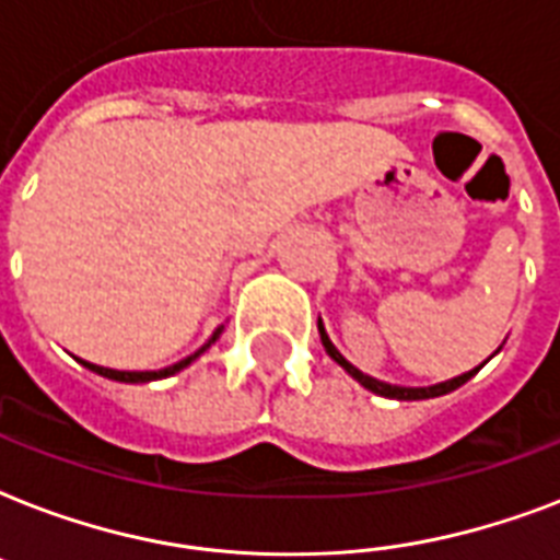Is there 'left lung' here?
<instances>
[{
	"label": "left lung",
	"instance_id": "8db88e82",
	"mask_svg": "<svg viewBox=\"0 0 560 560\" xmlns=\"http://www.w3.org/2000/svg\"><path fill=\"white\" fill-rule=\"evenodd\" d=\"M319 337H323L325 351H328V354H331L334 363H340V366L346 369V372H349L351 377H354V381L360 383V386H366L369 392H374V395H383V398H395V400H424V398H439V395H447V392L459 389L462 383L470 381V377H474V372H477V369H474V372L459 374V377H453V381L435 383V386H392V383H383V381H377V377H369V374H363V372H360V369L351 366L349 360L342 358L340 351L334 349V342L328 340V334H325V328H323V319H319Z\"/></svg>",
	"mask_w": 560,
	"mask_h": 560
}]
</instances>
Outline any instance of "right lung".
Returning a JSON list of instances; mask_svg holds the SVG:
<instances>
[{
  "mask_svg": "<svg viewBox=\"0 0 560 560\" xmlns=\"http://www.w3.org/2000/svg\"><path fill=\"white\" fill-rule=\"evenodd\" d=\"M220 331H223V325H220L218 331L211 334V337H209V342H206V346H202V349H197V351H194V354H188L186 360H179V363H174V366H168V369H160V372H118V369L95 366V363H86V360H78V363H81V366H86V369H90V372L101 374V377H109V381H118V383H151V381H162V377H171V374L183 372V369H186L188 363H194V360L200 358L202 351L209 349L211 342L218 340V337H220Z\"/></svg>",
  "mask_w": 560,
  "mask_h": 560,
  "instance_id": "obj_1",
  "label": "right lung"
}]
</instances>
